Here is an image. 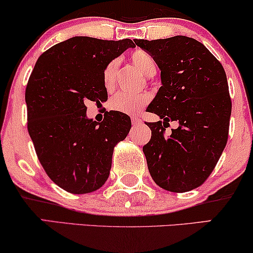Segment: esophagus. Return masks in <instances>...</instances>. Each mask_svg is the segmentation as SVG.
<instances>
[{
  "label": "esophagus",
  "mask_w": 253,
  "mask_h": 253,
  "mask_svg": "<svg viewBox=\"0 0 253 253\" xmlns=\"http://www.w3.org/2000/svg\"><path fill=\"white\" fill-rule=\"evenodd\" d=\"M131 122H132L133 126H137V124H139L142 121H140L138 117H132V119H131Z\"/></svg>",
  "instance_id": "esophagus-1"
}]
</instances>
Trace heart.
Listing matches in <instances>:
<instances>
[{"mask_svg": "<svg viewBox=\"0 0 253 253\" xmlns=\"http://www.w3.org/2000/svg\"><path fill=\"white\" fill-rule=\"evenodd\" d=\"M130 60L133 66L145 77H153L157 72V65L152 55L143 50H134L130 55ZM120 60L113 59L103 71V84L107 89H111L116 83L117 71H119ZM151 96L147 93L130 94L126 91H120L115 94L110 100V109L117 113L126 115H133L138 113L150 102Z\"/></svg>", "mask_w": 253, "mask_h": 253, "instance_id": "b5f03b06", "label": "heart"}]
</instances>
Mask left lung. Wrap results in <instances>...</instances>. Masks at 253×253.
<instances>
[{"label": "left lung", "mask_w": 253, "mask_h": 253, "mask_svg": "<svg viewBox=\"0 0 253 253\" xmlns=\"http://www.w3.org/2000/svg\"><path fill=\"white\" fill-rule=\"evenodd\" d=\"M160 68L162 87L146 111L158 122L146 123L152 136L143 146L153 181L182 193L201 186L227 145L231 98L224 68L202 42L186 36L134 39ZM179 126L166 136L169 122Z\"/></svg>", "instance_id": "8db88e82"}]
</instances>
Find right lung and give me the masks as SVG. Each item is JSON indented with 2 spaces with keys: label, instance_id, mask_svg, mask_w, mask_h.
<instances>
[{
  "label": "right lung",
  "instance_id": "right-lung-1",
  "mask_svg": "<svg viewBox=\"0 0 253 253\" xmlns=\"http://www.w3.org/2000/svg\"><path fill=\"white\" fill-rule=\"evenodd\" d=\"M134 46L131 39L73 37L36 62L25 89L28 131L42 169L68 193L86 194L102 187L114 147L129 133L127 115L110 110L96 122L87 117L84 103L108 100L104 68Z\"/></svg>",
  "mask_w": 253,
  "mask_h": 253
}]
</instances>
